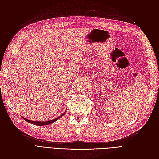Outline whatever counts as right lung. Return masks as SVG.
Segmentation results:
<instances>
[{
  "label": "right lung",
  "mask_w": 159,
  "mask_h": 159,
  "mask_svg": "<svg viewBox=\"0 0 159 159\" xmlns=\"http://www.w3.org/2000/svg\"><path fill=\"white\" fill-rule=\"evenodd\" d=\"M66 113V112H64L63 114H61V115H60V116L58 117H57L54 119H52V120H50V121H30V120H28L26 119V118H24V119L25 120V121H26L28 123H32L34 125H39V126H42V125H49V124H51V123H53L54 122H55L56 121H57V119H58L59 118H60L61 116H63V115Z\"/></svg>",
  "instance_id": "1"
}]
</instances>
